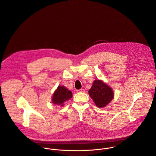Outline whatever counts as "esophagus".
Returning a JSON list of instances; mask_svg holds the SVG:
<instances>
[{
	"mask_svg": "<svg viewBox=\"0 0 156 156\" xmlns=\"http://www.w3.org/2000/svg\"><path fill=\"white\" fill-rule=\"evenodd\" d=\"M77 92L78 93H84V90H83V89H80V90L77 91Z\"/></svg>",
	"mask_w": 156,
	"mask_h": 156,
	"instance_id": "1",
	"label": "esophagus"
}]
</instances>
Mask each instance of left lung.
Returning a JSON list of instances; mask_svg holds the SVG:
<instances>
[{
    "label": "left lung",
    "mask_w": 156,
    "mask_h": 156,
    "mask_svg": "<svg viewBox=\"0 0 156 156\" xmlns=\"http://www.w3.org/2000/svg\"><path fill=\"white\" fill-rule=\"evenodd\" d=\"M88 93L95 104L100 108L104 107L108 104L114 96L112 88L99 80L93 82Z\"/></svg>",
    "instance_id": "8db88e82"
}]
</instances>
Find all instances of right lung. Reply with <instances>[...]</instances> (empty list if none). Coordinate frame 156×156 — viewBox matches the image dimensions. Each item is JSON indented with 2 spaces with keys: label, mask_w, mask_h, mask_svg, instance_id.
I'll return each mask as SVG.
<instances>
[{
  "label": "right lung",
  "mask_w": 156,
  "mask_h": 156,
  "mask_svg": "<svg viewBox=\"0 0 156 156\" xmlns=\"http://www.w3.org/2000/svg\"><path fill=\"white\" fill-rule=\"evenodd\" d=\"M72 98V93L63 86H58L52 95V102L58 105L63 106L66 101Z\"/></svg>",
  "instance_id": "add662e5"
}]
</instances>
